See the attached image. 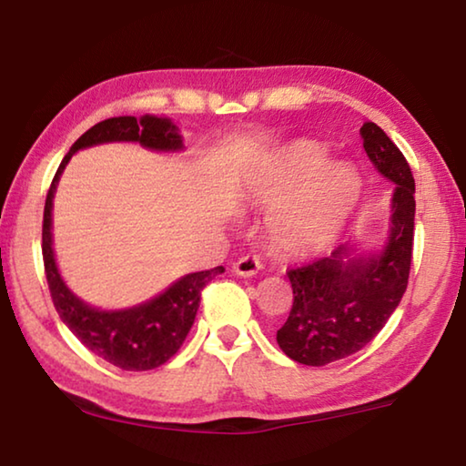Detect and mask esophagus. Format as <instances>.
I'll return each instance as SVG.
<instances>
[{"mask_svg":"<svg viewBox=\"0 0 466 466\" xmlns=\"http://www.w3.org/2000/svg\"><path fill=\"white\" fill-rule=\"evenodd\" d=\"M261 267H263V263L257 255H244L232 265V271L236 275H240V278H252V275L258 273Z\"/></svg>","mask_w":466,"mask_h":466,"instance_id":"1","label":"esophagus"}]
</instances>
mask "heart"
<instances>
[{
  "mask_svg": "<svg viewBox=\"0 0 466 466\" xmlns=\"http://www.w3.org/2000/svg\"><path fill=\"white\" fill-rule=\"evenodd\" d=\"M325 160L317 144L299 141L255 188V201L273 208L267 219L271 240L289 255L327 248L360 199L358 170L343 162L322 167Z\"/></svg>",
  "mask_w": 466,
  "mask_h": 466,
  "instance_id": "heart-1",
  "label": "heart"
}]
</instances>
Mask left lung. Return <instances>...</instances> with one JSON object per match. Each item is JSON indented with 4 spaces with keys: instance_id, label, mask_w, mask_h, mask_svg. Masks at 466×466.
<instances>
[{
    "instance_id": "obj_1",
    "label": "left lung",
    "mask_w": 466,
    "mask_h": 466,
    "mask_svg": "<svg viewBox=\"0 0 466 466\" xmlns=\"http://www.w3.org/2000/svg\"><path fill=\"white\" fill-rule=\"evenodd\" d=\"M360 133L370 162L394 183L389 242L378 255H356L351 244H339L329 257L288 271L294 304L278 330V343L304 366H327L366 347L409 283L415 236L411 167L376 123H364Z\"/></svg>"
}]
</instances>
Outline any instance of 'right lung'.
<instances>
[{
	"label": "right lung",
	"instance_id": "add662e5",
	"mask_svg": "<svg viewBox=\"0 0 466 466\" xmlns=\"http://www.w3.org/2000/svg\"><path fill=\"white\" fill-rule=\"evenodd\" d=\"M106 141H139L144 147L152 149L183 147V139L177 133L175 125L168 119H157L149 115L141 116L139 121L136 116H113V119L100 121L86 131L61 160L49 193H46L43 214V263L55 310L59 312L67 329L92 353L106 360L108 364L131 370V372H141V370H154L167 364L180 350L193 327L203 288L218 273H222L224 267L185 275L183 279L172 283L164 294L149 299L147 304L119 312L92 309L67 289L57 271V265H55L51 247L53 193L59 175L77 149L106 144Z\"/></svg>",
	"mask_w": 466,
	"mask_h": 466
}]
</instances>
